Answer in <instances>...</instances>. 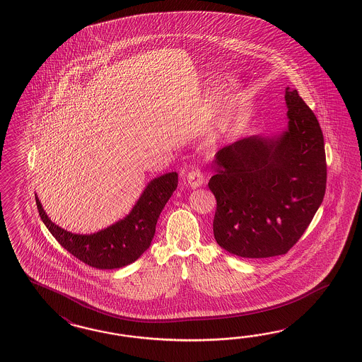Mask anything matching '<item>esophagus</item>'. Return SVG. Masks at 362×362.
Returning a JSON list of instances; mask_svg holds the SVG:
<instances>
[{
	"label": "esophagus",
	"mask_w": 362,
	"mask_h": 362,
	"mask_svg": "<svg viewBox=\"0 0 362 362\" xmlns=\"http://www.w3.org/2000/svg\"><path fill=\"white\" fill-rule=\"evenodd\" d=\"M204 175L203 173L199 168H192L188 175H187V185L192 188H197L200 185H203Z\"/></svg>",
	"instance_id": "esophagus-1"
}]
</instances>
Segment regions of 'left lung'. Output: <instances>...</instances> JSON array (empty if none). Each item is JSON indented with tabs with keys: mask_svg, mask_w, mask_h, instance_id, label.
<instances>
[{
	"mask_svg": "<svg viewBox=\"0 0 362 362\" xmlns=\"http://www.w3.org/2000/svg\"><path fill=\"white\" fill-rule=\"evenodd\" d=\"M288 129L251 136L218 150L209 180L213 233L233 255H284L308 229L326 192L325 140L317 116L286 88Z\"/></svg>",
	"mask_w": 362,
	"mask_h": 362,
	"instance_id": "8db88e82",
	"label": "left lung"
}]
</instances>
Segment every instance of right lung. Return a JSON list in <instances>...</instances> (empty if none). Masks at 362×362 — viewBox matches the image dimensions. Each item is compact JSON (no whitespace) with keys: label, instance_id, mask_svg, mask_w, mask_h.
I'll use <instances>...</instances> for the list:
<instances>
[{"label":"right lung","instance_id":"right-lung-1","mask_svg":"<svg viewBox=\"0 0 362 362\" xmlns=\"http://www.w3.org/2000/svg\"><path fill=\"white\" fill-rule=\"evenodd\" d=\"M177 187V173L153 179L124 220L90 235L73 234L54 225L37 196L36 206L47 229L71 255L97 269H115L136 262L149 248L159 214Z\"/></svg>","mask_w":362,"mask_h":362}]
</instances>
